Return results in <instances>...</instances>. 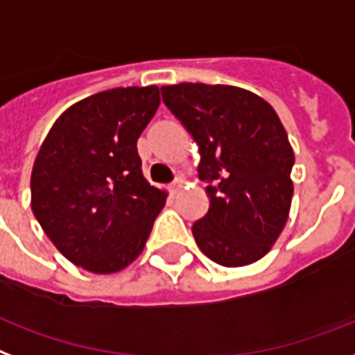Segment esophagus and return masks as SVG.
<instances>
[{"mask_svg":"<svg viewBox=\"0 0 355 355\" xmlns=\"http://www.w3.org/2000/svg\"><path fill=\"white\" fill-rule=\"evenodd\" d=\"M181 187H183V180H181V178H175L174 181H172V183H170V192H172V194H178V192L181 191Z\"/></svg>","mask_w":355,"mask_h":355,"instance_id":"34e87169","label":"esophagus"}]
</instances>
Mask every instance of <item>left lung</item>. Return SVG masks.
Masks as SVG:
<instances>
[{
    "label": "left lung",
    "instance_id": "8db88e82",
    "mask_svg": "<svg viewBox=\"0 0 355 355\" xmlns=\"http://www.w3.org/2000/svg\"><path fill=\"white\" fill-rule=\"evenodd\" d=\"M164 105L192 135L209 211L192 224L203 254L222 266L259 261L285 227L295 153L276 111L230 85L161 87Z\"/></svg>",
    "mask_w": 355,
    "mask_h": 355
}]
</instances>
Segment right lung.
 Listing matches in <instances>:
<instances>
[{
	"label": "right lung",
	"instance_id": "right-lung-1",
	"mask_svg": "<svg viewBox=\"0 0 355 355\" xmlns=\"http://www.w3.org/2000/svg\"><path fill=\"white\" fill-rule=\"evenodd\" d=\"M159 89L89 96L49 129L31 172L33 215L66 259L112 274L140 255L166 192L142 175L137 140L157 111Z\"/></svg>",
	"mask_w": 355,
	"mask_h": 355
}]
</instances>
